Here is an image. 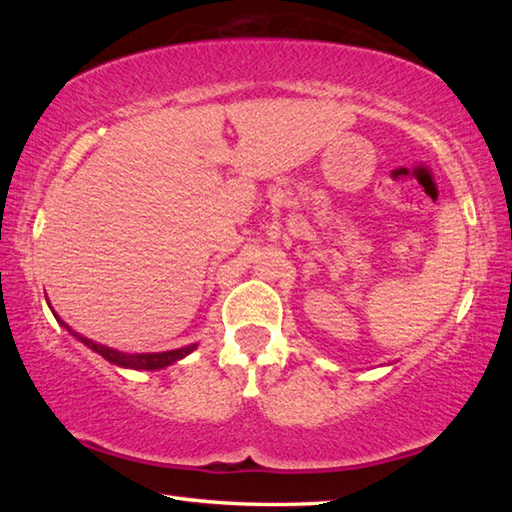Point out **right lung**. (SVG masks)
I'll return each mask as SVG.
<instances>
[{"instance_id": "obj_1", "label": "right lung", "mask_w": 512, "mask_h": 512, "mask_svg": "<svg viewBox=\"0 0 512 512\" xmlns=\"http://www.w3.org/2000/svg\"><path fill=\"white\" fill-rule=\"evenodd\" d=\"M54 312V310H52ZM57 317V314H54ZM57 321L63 325L65 330H68L72 336H76L83 345H88L90 350H94L96 354H101L105 361H110L118 367H129V369H162L167 367L171 363L180 361V358H184L187 354H191L195 350V345H187V347H180V350H169V352H151V354H127V352H118L114 350V347H107V345H101V343H94L92 339H88V336H81L79 332H72L68 325H65L59 317Z\"/></svg>"}]
</instances>
